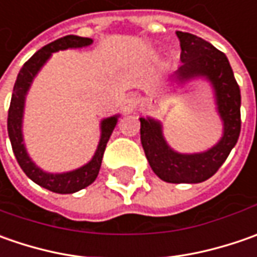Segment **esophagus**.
Masks as SVG:
<instances>
[{
	"mask_svg": "<svg viewBox=\"0 0 257 257\" xmlns=\"http://www.w3.org/2000/svg\"><path fill=\"white\" fill-rule=\"evenodd\" d=\"M134 107H136V103H134L133 98H125V100H124L123 108L125 113H130V111H133Z\"/></svg>",
	"mask_w": 257,
	"mask_h": 257,
	"instance_id": "34e87169",
	"label": "esophagus"
}]
</instances>
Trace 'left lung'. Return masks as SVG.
<instances>
[{"label":"left lung","mask_w":257,"mask_h":257,"mask_svg":"<svg viewBox=\"0 0 257 257\" xmlns=\"http://www.w3.org/2000/svg\"><path fill=\"white\" fill-rule=\"evenodd\" d=\"M180 40L182 65L179 80L206 77L214 88L217 108L224 124L222 140L213 149L199 154H179L166 144L162 125L152 118H140V139L153 172L167 183H200L220 169L237 143L240 120V88L224 53L190 33H176Z\"/></svg>","instance_id":"1"}]
</instances>
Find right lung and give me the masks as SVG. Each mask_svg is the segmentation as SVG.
<instances>
[{
  "label": "right lung",
  "instance_id": "obj_1",
  "mask_svg": "<svg viewBox=\"0 0 257 257\" xmlns=\"http://www.w3.org/2000/svg\"><path fill=\"white\" fill-rule=\"evenodd\" d=\"M93 43L91 38L85 37H78V35H65L63 38H58L50 44L44 45L41 50H38L28 61H25L23 68L20 70L17 81L14 85V91L11 97V103L8 108V120H7V128H8V136L11 140L13 152L15 154V159L23 169V172L38 186L44 187L47 190L60 194H67V193H74L90 186L91 183L97 179L100 167H101V160H103L104 150L110 136L113 133L117 117H110L105 118L101 123V139L98 149L94 154L93 160L83 167L77 169L74 172L63 173V174H50L40 170L35 167V164L30 160L28 154L25 152L24 144H23V134H21V120H23V108H24V98L27 90L31 84L34 75L38 73V70L43 67L45 61L50 58L51 53L58 51V50H65V48H78V47H85Z\"/></svg>",
  "mask_w": 257,
  "mask_h": 257
}]
</instances>
